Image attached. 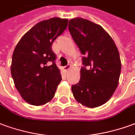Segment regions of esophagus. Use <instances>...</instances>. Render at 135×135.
<instances>
[{"label":"esophagus","instance_id":"1","mask_svg":"<svg viewBox=\"0 0 135 135\" xmlns=\"http://www.w3.org/2000/svg\"><path fill=\"white\" fill-rule=\"evenodd\" d=\"M71 68V65H67V66H64V70L65 71H68Z\"/></svg>","mask_w":135,"mask_h":135}]
</instances>
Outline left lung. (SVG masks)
Masks as SVG:
<instances>
[{
    "instance_id": "obj_1",
    "label": "left lung",
    "mask_w": 135,
    "mask_h": 135,
    "mask_svg": "<svg viewBox=\"0 0 135 135\" xmlns=\"http://www.w3.org/2000/svg\"><path fill=\"white\" fill-rule=\"evenodd\" d=\"M69 30L83 55L80 80L71 86L74 99L85 107H99L118 85L121 63L115 42L101 25L85 19H71Z\"/></svg>"
}]
</instances>
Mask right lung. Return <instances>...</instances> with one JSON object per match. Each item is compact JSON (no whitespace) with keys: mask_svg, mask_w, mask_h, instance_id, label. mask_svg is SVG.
Segmentation results:
<instances>
[{"mask_svg":"<svg viewBox=\"0 0 135 135\" xmlns=\"http://www.w3.org/2000/svg\"><path fill=\"white\" fill-rule=\"evenodd\" d=\"M67 25V19L43 20L31 28L15 47L11 74L15 87L28 104L40 106L54 97L62 78L52 45Z\"/></svg>","mask_w":135,"mask_h":135,"instance_id":"add662e5","label":"right lung"}]
</instances>
